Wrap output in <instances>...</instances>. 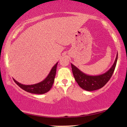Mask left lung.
Listing matches in <instances>:
<instances>
[{"label": "left lung", "instance_id": "obj_1", "mask_svg": "<svg viewBox=\"0 0 127 127\" xmlns=\"http://www.w3.org/2000/svg\"><path fill=\"white\" fill-rule=\"evenodd\" d=\"M117 58L118 55L117 54L116 60L110 69L105 73L97 76H90L86 74L71 64L72 72L76 82L82 89L86 91H92L100 89L108 82L112 77L115 69Z\"/></svg>", "mask_w": 127, "mask_h": 127}]
</instances>
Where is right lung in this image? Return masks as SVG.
<instances>
[{"label": "right lung", "mask_w": 127, "mask_h": 127, "mask_svg": "<svg viewBox=\"0 0 127 127\" xmlns=\"http://www.w3.org/2000/svg\"><path fill=\"white\" fill-rule=\"evenodd\" d=\"M57 64H58V62L53 67L48 75L47 76V77L44 80L39 83H37V84L32 85H24L21 84L15 80V79H13V80L20 88H21L22 90H25L28 93L35 94H43L49 91L53 86L54 81L55 74H56Z\"/></svg>", "instance_id": "1"}]
</instances>
